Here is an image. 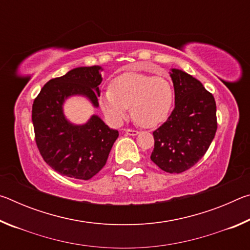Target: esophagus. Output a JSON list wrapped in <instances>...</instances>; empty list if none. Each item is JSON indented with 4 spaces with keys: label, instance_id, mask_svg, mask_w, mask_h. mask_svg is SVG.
<instances>
[{
    "label": "esophagus",
    "instance_id": "esophagus-1",
    "mask_svg": "<svg viewBox=\"0 0 250 250\" xmlns=\"http://www.w3.org/2000/svg\"><path fill=\"white\" fill-rule=\"evenodd\" d=\"M125 133L129 135H137L139 133V131L134 129H125Z\"/></svg>",
    "mask_w": 250,
    "mask_h": 250
}]
</instances>
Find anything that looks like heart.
Instances as JSON below:
<instances>
[{
  "label": "heart",
  "instance_id": "obj_1",
  "mask_svg": "<svg viewBox=\"0 0 250 250\" xmlns=\"http://www.w3.org/2000/svg\"><path fill=\"white\" fill-rule=\"evenodd\" d=\"M174 91L167 79L143 73H125L110 83L100 95L99 104L104 117L118 125L128 115L130 107L135 122L153 128L167 119Z\"/></svg>",
  "mask_w": 250,
  "mask_h": 250
}]
</instances>
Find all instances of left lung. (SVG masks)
I'll use <instances>...</instances> for the list:
<instances>
[{
	"instance_id": "1",
	"label": "left lung",
	"mask_w": 250,
	"mask_h": 250,
	"mask_svg": "<svg viewBox=\"0 0 250 250\" xmlns=\"http://www.w3.org/2000/svg\"><path fill=\"white\" fill-rule=\"evenodd\" d=\"M175 107L164 124L153 131L151 160L167 173H182L200 161L217 130L216 103L201 82L172 69Z\"/></svg>"
}]
</instances>
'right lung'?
<instances>
[{"instance_id":"add662e5","label":"right lung","mask_w":250,"mask_h":250,"mask_svg":"<svg viewBox=\"0 0 250 250\" xmlns=\"http://www.w3.org/2000/svg\"><path fill=\"white\" fill-rule=\"evenodd\" d=\"M101 67H79L44 84L33 103L32 121L36 146L48 166L59 174L90 180L104 167L119 132L98 116L86 125L66 120L62 104L67 97L83 95L98 107Z\"/></svg>"}]
</instances>
